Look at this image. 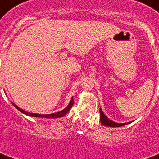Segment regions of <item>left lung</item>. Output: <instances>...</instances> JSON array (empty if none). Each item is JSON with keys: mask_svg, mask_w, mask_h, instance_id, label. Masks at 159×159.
I'll use <instances>...</instances> for the list:
<instances>
[{"mask_svg": "<svg viewBox=\"0 0 159 159\" xmlns=\"http://www.w3.org/2000/svg\"><path fill=\"white\" fill-rule=\"evenodd\" d=\"M100 120H101V123L102 125L107 126V127H112V128H118V127H122L123 125L128 124L130 123H115L112 120H110L108 117H106V115L104 114L103 112L102 111V109L100 108Z\"/></svg>", "mask_w": 159, "mask_h": 159, "instance_id": "1", "label": "left lung"}]
</instances>
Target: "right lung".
Segmentation results:
<instances>
[{
	"label": "right lung",
	"mask_w": 159,
	"mask_h": 159,
	"mask_svg": "<svg viewBox=\"0 0 159 159\" xmlns=\"http://www.w3.org/2000/svg\"><path fill=\"white\" fill-rule=\"evenodd\" d=\"M12 105L15 107L16 108L18 109L20 112H22L24 114L27 115V116H30V117H46V118H55V117H63L64 115L66 114L67 112L70 111V109L71 108V107L73 105V98H71V102H69V104L67 105L66 108L63 109L62 111H60V112H56V113H52V114H37V113H31V112H28L23 110V109L20 108L19 107L16 106L15 103H12Z\"/></svg>",
	"instance_id": "add662e5"
}]
</instances>
